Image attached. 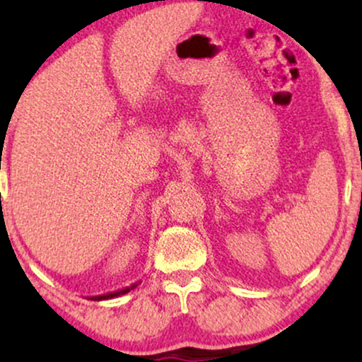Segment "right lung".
Masks as SVG:
<instances>
[{"mask_svg":"<svg viewBox=\"0 0 362 362\" xmlns=\"http://www.w3.org/2000/svg\"><path fill=\"white\" fill-rule=\"evenodd\" d=\"M138 284H141V281L132 282V284L127 286V288H122V289H117V291H112V293L100 294V296H90V300H93V301H102V300H112V298H119V296H122V294H127L129 291H132L134 288H138Z\"/></svg>","mask_w":362,"mask_h":362,"instance_id":"1","label":"right lung"}]
</instances>
